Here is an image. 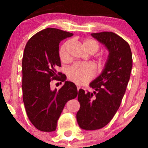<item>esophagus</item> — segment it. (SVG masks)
Instances as JSON below:
<instances>
[{"label": "esophagus", "instance_id": "34e87169", "mask_svg": "<svg viewBox=\"0 0 148 148\" xmlns=\"http://www.w3.org/2000/svg\"><path fill=\"white\" fill-rule=\"evenodd\" d=\"M76 86H77V90L79 91V89L81 88V86H79V85H78V84H76Z\"/></svg>", "mask_w": 148, "mask_h": 148}]
</instances>
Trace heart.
Listing matches in <instances>:
<instances>
[{
    "instance_id": "b5f03b06",
    "label": "heart",
    "mask_w": 148,
    "mask_h": 148,
    "mask_svg": "<svg viewBox=\"0 0 148 148\" xmlns=\"http://www.w3.org/2000/svg\"><path fill=\"white\" fill-rule=\"evenodd\" d=\"M71 45L70 41H66L62 44L60 49L59 55L62 62L69 60V49ZM82 45L89 53H95L99 49V44L92 39H86L83 42ZM96 75V68L91 63H76L68 71V77L71 80L78 84H84L92 79Z\"/></svg>"
}]
</instances>
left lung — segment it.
I'll return each instance as SVG.
<instances>
[{"instance_id": "1", "label": "left lung", "mask_w": 148, "mask_h": 148, "mask_svg": "<svg viewBox=\"0 0 148 148\" xmlns=\"http://www.w3.org/2000/svg\"><path fill=\"white\" fill-rule=\"evenodd\" d=\"M109 52L102 73L90 83L94 92L79 90L80 108L77 121L80 128L97 130L112 120L120 106L130 79L133 66L129 44L113 32L91 34Z\"/></svg>"}]
</instances>
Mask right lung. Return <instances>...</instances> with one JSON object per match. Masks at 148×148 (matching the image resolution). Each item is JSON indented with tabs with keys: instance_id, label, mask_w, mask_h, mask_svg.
<instances>
[{
	"instance_id": "right-lung-1",
	"label": "right lung",
	"mask_w": 148,
	"mask_h": 148,
	"mask_svg": "<svg viewBox=\"0 0 148 148\" xmlns=\"http://www.w3.org/2000/svg\"><path fill=\"white\" fill-rule=\"evenodd\" d=\"M73 35L55 28H46L32 36L24 50L23 100L28 118L40 131H55L66 103L78 94L75 84L66 82L63 75H60L61 73L56 72V68L61 66L60 42ZM53 79L65 82L59 90L50 88V82Z\"/></svg>"
}]
</instances>
